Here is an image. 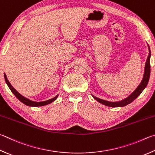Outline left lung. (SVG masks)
<instances>
[{
  "instance_id": "obj_1",
  "label": "left lung",
  "mask_w": 155,
  "mask_h": 155,
  "mask_svg": "<svg viewBox=\"0 0 155 155\" xmlns=\"http://www.w3.org/2000/svg\"><path fill=\"white\" fill-rule=\"evenodd\" d=\"M147 45L148 47V51H149L148 56L145 64L144 72V75H143L142 80L141 81V83H140V85L137 87V88L135 89L128 97H127L126 98H125V99H123L122 100L117 101V102H111V101H107V100L100 99V98L95 97L94 95L91 94L93 97H94L95 100H97L98 102L102 104L105 106L116 108V107H123L125 106L128 105L129 104L131 103L134 100H136V98L139 96L140 94L143 91V90H144L146 88V87L147 86V84L148 83L149 78H150V59L151 56V52H150V47H149L148 44Z\"/></svg>"
}]
</instances>
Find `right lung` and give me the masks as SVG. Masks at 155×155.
I'll list each match as a JSON object with an SVG mask.
<instances>
[{"label": "right lung", "mask_w": 155, "mask_h": 155, "mask_svg": "<svg viewBox=\"0 0 155 155\" xmlns=\"http://www.w3.org/2000/svg\"><path fill=\"white\" fill-rule=\"evenodd\" d=\"M4 77H5V82H6L7 85L9 87V88L10 89V90L11 91V92L13 93L14 94V95L18 98V99L21 102H22L23 104H24L26 106H34V107H38V106H45L47 104H49L52 103L53 102H54V101L57 99L58 95H57L55 97L51 98V99L48 100H46V101H43V102H35V101H32V100H30L29 99H28V98L25 97L23 95H21L20 94L18 91H16L15 89H14L13 86L11 85V84L9 83V81H8L7 78V76L5 73H4Z\"/></svg>", "instance_id": "1"}]
</instances>
